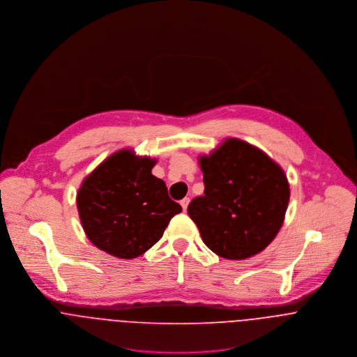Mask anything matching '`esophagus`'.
<instances>
[{"label": "esophagus", "instance_id": "obj_1", "mask_svg": "<svg viewBox=\"0 0 357 357\" xmlns=\"http://www.w3.org/2000/svg\"><path fill=\"white\" fill-rule=\"evenodd\" d=\"M189 202H190V199H189V198H183V199L181 201V205H182V209H183V212H186Z\"/></svg>", "mask_w": 357, "mask_h": 357}]
</instances>
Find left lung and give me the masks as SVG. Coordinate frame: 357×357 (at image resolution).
<instances>
[{"label":"left lung","instance_id":"1","mask_svg":"<svg viewBox=\"0 0 357 357\" xmlns=\"http://www.w3.org/2000/svg\"><path fill=\"white\" fill-rule=\"evenodd\" d=\"M204 196L188 213L204 243L218 256L245 260L277 237L290 188L284 171L266 152L239 138H226L209 155H199Z\"/></svg>","mask_w":357,"mask_h":357}]
</instances>
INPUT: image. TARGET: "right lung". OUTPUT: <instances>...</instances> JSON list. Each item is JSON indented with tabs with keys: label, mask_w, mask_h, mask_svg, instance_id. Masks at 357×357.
<instances>
[{
	"label": "right lung",
	"mask_w": 357,
	"mask_h": 357,
	"mask_svg": "<svg viewBox=\"0 0 357 357\" xmlns=\"http://www.w3.org/2000/svg\"><path fill=\"white\" fill-rule=\"evenodd\" d=\"M158 160L120 149L80 183L77 206L86 237L119 259L151 249L182 206L168 197L164 181L152 174Z\"/></svg>",
	"instance_id": "1"
}]
</instances>
